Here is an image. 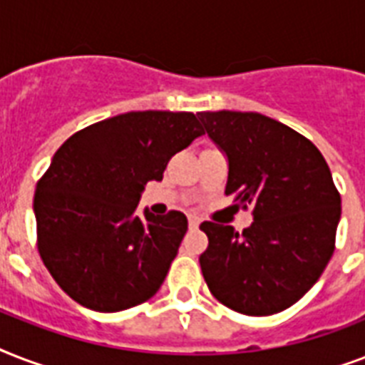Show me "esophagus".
<instances>
[{"label": "esophagus", "instance_id": "1", "mask_svg": "<svg viewBox=\"0 0 365 365\" xmlns=\"http://www.w3.org/2000/svg\"><path fill=\"white\" fill-rule=\"evenodd\" d=\"M189 227H191V229L199 227V217H197V216H189Z\"/></svg>", "mask_w": 365, "mask_h": 365}]
</instances>
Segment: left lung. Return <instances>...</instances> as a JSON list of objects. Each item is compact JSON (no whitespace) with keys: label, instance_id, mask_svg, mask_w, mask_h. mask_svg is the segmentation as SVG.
Returning <instances> with one entry per match:
<instances>
[{"label":"left lung","instance_id":"1","mask_svg":"<svg viewBox=\"0 0 365 365\" xmlns=\"http://www.w3.org/2000/svg\"><path fill=\"white\" fill-rule=\"evenodd\" d=\"M202 130L225 151L233 195L254 223L242 233L205 222L200 254L208 289L250 317L288 309L314 286L335 250L341 195L314 143L254 111H200Z\"/></svg>","mask_w":365,"mask_h":365}]
</instances>
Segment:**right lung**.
<instances>
[{"label":"right lung","instance_id":"obj_1","mask_svg":"<svg viewBox=\"0 0 365 365\" xmlns=\"http://www.w3.org/2000/svg\"><path fill=\"white\" fill-rule=\"evenodd\" d=\"M205 134L191 111H130L76 132L54 153L34 195L37 250L79 305L125 311L151 299L176 257L187 217L136 216L148 182Z\"/></svg>","mask_w":365,"mask_h":365}]
</instances>
